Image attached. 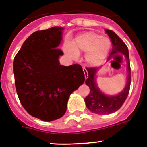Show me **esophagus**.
Returning <instances> with one entry per match:
<instances>
[{
    "instance_id": "esophagus-1",
    "label": "esophagus",
    "mask_w": 147,
    "mask_h": 147,
    "mask_svg": "<svg viewBox=\"0 0 147 147\" xmlns=\"http://www.w3.org/2000/svg\"><path fill=\"white\" fill-rule=\"evenodd\" d=\"M83 72H84V75H85V78L86 79V78H88L87 70H86V69L85 67H83Z\"/></svg>"
}]
</instances>
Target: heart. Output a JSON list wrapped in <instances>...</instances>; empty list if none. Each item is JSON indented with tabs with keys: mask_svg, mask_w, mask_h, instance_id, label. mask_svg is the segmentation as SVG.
I'll return each instance as SVG.
<instances>
[{
	"mask_svg": "<svg viewBox=\"0 0 147 147\" xmlns=\"http://www.w3.org/2000/svg\"><path fill=\"white\" fill-rule=\"evenodd\" d=\"M111 48V42L97 32L88 31L76 37L73 45L67 43L64 51L72 58H77L78 53L86 52L85 60L91 66H97L105 59Z\"/></svg>",
	"mask_w": 147,
	"mask_h": 147,
	"instance_id": "b5f03b06",
	"label": "heart"
}]
</instances>
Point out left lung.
Returning a JSON list of instances; mask_svg holds the SVG:
<instances>
[{
	"instance_id": "left-lung-1",
	"label": "left lung",
	"mask_w": 147,
	"mask_h": 147,
	"mask_svg": "<svg viewBox=\"0 0 147 147\" xmlns=\"http://www.w3.org/2000/svg\"><path fill=\"white\" fill-rule=\"evenodd\" d=\"M105 32L111 38L112 43V50L109 55V59H111L118 52L123 54L127 62L128 74L126 85L122 92L116 96H107L101 91L96 82V75L98 68H86L88 72V78L86 80L85 83L90 87V92L84 100L87 109L91 112L98 115H109L118 111L126 100L131 86V65L128 49L125 43L113 31L105 29Z\"/></svg>"
}]
</instances>
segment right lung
Masks as SVG:
<instances>
[{"mask_svg":"<svg viewBox=\"0 0 147 147\" xmlns=\"http://www.w3.org/2000/svg\"><path fill=\"white\" fill-rule=\"evenodd\" d=\"M63 29L55 26L33 32L13 61L19 99L29 115L44 121L61 118L70 95L85 80L80 65L60 64L58 58L64 53L57 48Z\"/></svg>","mask_w":147,"mask_h":147,"instance_id":"right-lung-1","label":"right lung"}]
</instances>
